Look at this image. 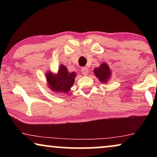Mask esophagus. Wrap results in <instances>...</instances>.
Masks as SVG:
<instances>
[{
	"instance_id": "34e87169",
	"label": "esophagus",
	"mask_w": 157,
	"mask_h": 157,
	"mask_svg": "<svg viewBox=\"0 0 157 157\" xmlns=\"http://www.w3.org/2000/svg\"><path fill=\"white\" fill-rule=\"evenodd\" d=\"M81 72H82L83 76H86L89 74V69L87 67H82L81 68Z\"/></svg>"
}]
</instances>
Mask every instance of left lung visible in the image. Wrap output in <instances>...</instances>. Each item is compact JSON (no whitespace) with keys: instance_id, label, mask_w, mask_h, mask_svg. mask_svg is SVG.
I'll list each match as a JSON object with an SVG mask.
<instances>
[{"instance_id":"obj_1","label":"left lung","mask_w":157,"mask_h":157,"mask_svg":"<svg viewBox=\"0 0 157 157\" xmlns=\"http://www.w3.org/2000/svg\"><path fill=\"white\" fill-rule=\"evenodd\" d=\"M94 74L99 79L101 83H106L108 79L111 76L110 68L109 67L108 64L104 63L99 67L94 69Z\"/></svg>"}]
</instances>
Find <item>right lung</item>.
Returning <instances> with one entry per match:
<instances>
[{
  "mask_svg": "<svg viewBox=\"0 0 157 157\" xmlns=\"http://www.w3.org/2000/svg\"><path fill=\"white\" fill-rule=\"evenodd\" d=\"M49 87L53 91L59 93H68L74 83L76 73L68 71L63 64L59 68V74L55 75L52 73H48L46 75Z\"/></svg>",
  "mask_w": 157,
  "mask_h": 157,
  "instance_id": "add662e5",
  "label": "right lung"
}]
</instances>
